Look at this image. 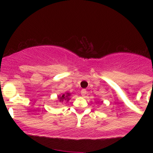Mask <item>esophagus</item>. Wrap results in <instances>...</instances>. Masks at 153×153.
Masks as SVG:
<instances>
[{
    "instance_id": "34e87169",
    "label": "esophagus",
    "mask_w": 153,
    "mask_h": 153,
    "mask_svg": "<svg viewBox=\"0 0 153 153\" xmlns=\"http://www.w3.org/2000/svg\"><path fill=\"white\" fill-rule=\"evenodd\" d=\"M86 93H87V91H86V90H85V89H82L81 91H80V94H81L82 96H85V95L86 94Z\"/></svg>"
}]
</instances>
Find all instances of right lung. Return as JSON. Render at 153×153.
<instances>
[{
  "label": "right lung",
  "instance_id": "obj_1",
  "mask_svg": "<svg viewBox=\"0 0 153 153\" xmlns=\"http://www.w3.org/2000/svg\"><path fill=\"white\" fill-rule=\"evenodd\" d=\"M70 96H71V94H70V93H66V94H62V96H59L58 99H59V101H68L70 100Z\"/></svg>",
  "mask_w": 153,
  "mask_h": 153
}]
</instances>
